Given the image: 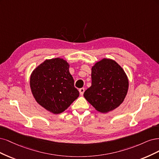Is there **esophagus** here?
Masks as SVG:
<instances>
[{
	"label": "esophagus",
	"mask_w": 159,
	"mask_h": 159,
	"mask_svg": "<svg viewBox=\"0 0 159 159\" xmlns=\"http://www.w3.org/2000/svg\"><path fill=\"white\" fill-rule=\"evenodd\" d=\"M79 90L80 94L81 96H83V94H84V88H81V89H80Z\"/></svg>",
	"instance_id": "1"
}]
</instances>
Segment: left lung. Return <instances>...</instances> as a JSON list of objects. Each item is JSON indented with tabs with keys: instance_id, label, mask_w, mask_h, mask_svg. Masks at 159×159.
<instances>
[{
	"instance_id": "left-lung-1",
	"label": "left lung",
	"mask_w": 159,
	"mask_h": 159,
	"mask_svg": "<svg viewBox=\"0 0 159 159\" xmlns=\"http://www.w3.org/2000/svg\"><path fill=\"white\" fill-rule=\"evenodd\" d=\"M91 86L84 97L101 113L115 110L124 102L129 80L121 66L113 59L103 58L92 66Z\"/></svg>"
}]
</instances>
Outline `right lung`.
I'll return each mask as SVG.
<instances>
[{"label": "right lung", "mask_w": 159, "mask_h": 159, "mask_svg": "<svg viewBox=\"0 0 159 159\" xmlns=\"http://www.w3.org/2000/svg\"><path fill=\"white\" fill-rule=\"evenodd\" d=\"M69 66L63 58L46 59L30 75V86L34 98L53 114L62 113L79 96Z\"/></svg>", "instance_id": "obj_1"}]
</instances>
